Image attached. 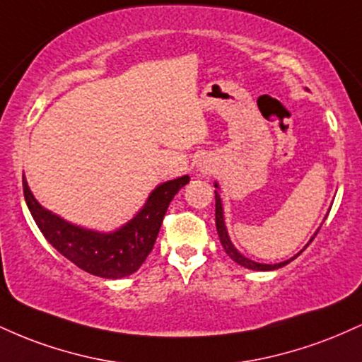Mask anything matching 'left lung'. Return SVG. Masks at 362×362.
<instances>
[{
  "instance_id": "8db88e82",
  "label": "left lung",
  "mask_w": 362,
  "mask_h": 362,
  "mask_svg": "<svg viewBox=\"0 0 362 362\" xmlns=\"http://www.w3.org/2000/svg\"><path fill=\"white\" fill-rule=\"evenodd\" d=\"M214 187L216 189H219L218 187V184H214ZM214 194H216V230H218V235H219V242H221V245H223V248H224V252L228 253V255L231 257V259H233L236 264H240V265H243V267H247V269H252V271H274V269H281V267H284V265H288L291 260H294L296 259L298 255H300V253L305 250L306 247H308V245L313 242V238L315 236H317V233L320 231V228L317 230V233H315L313 236H311V240H310V243L306 245L305 248H303V250L298 253V255H294V257H291L289 260H284V262H279V264H259V262H253V260H250V259H247V257L245 255H242V253H240L238 250H236L235 248V245L231 243V240H230V235H228V230H226V224H224V214H223V204H221V197H219V194H218V190H214Z\"/></svg>"
}]
</instances>
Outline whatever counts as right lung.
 Here are the masks:
<instances>
[{"instance_id": "add662e5", "label": "right lung", "mask_w": 362, "mask_h": 362, "mask_svg": "<svg viewBox=\"0 0 362 362\" xmlns=\"http://www.w3.org/2000/svg\"><path fill=\"white\" fill-rule=\"evenodd\" d=\"M190 177L184 175L158 185L146 204L131 221L110 233L76 226L44 209L23 177V195L39 230L61 255L93 276L120 279L134 274L146 260L156 242L170 202Z\"/></svg>"}]
</instances>
